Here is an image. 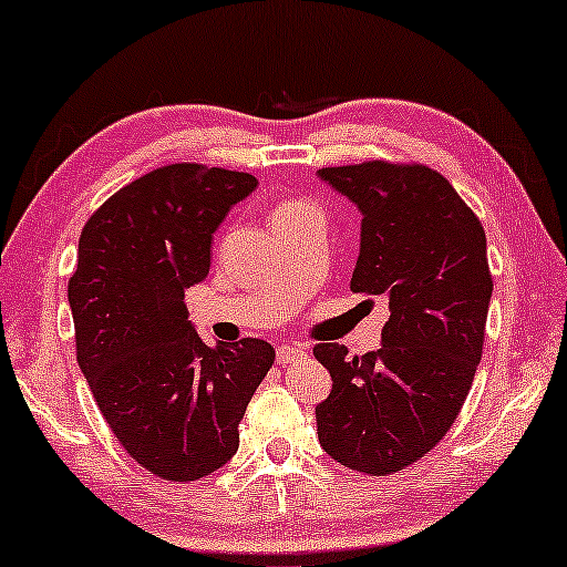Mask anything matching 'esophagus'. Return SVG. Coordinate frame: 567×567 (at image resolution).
<instances>
[{
    "instance_id": "obj_1",
    "label": "esophagus",
    "mask_w": 567,
    "mask_h": 567,
    "mask_svg": "<svg viewBox=\"0 0 567 567\" xmlns=\"http://www.w3.org/2000/svg\"><path fill=\"white\" fill-rule=\"evenodd\" d=\"M305 357H307V349L301 347V343H281L276 351L278 364H284V367L299 362V359H305Z\"/></svg>"
}]
</instances>
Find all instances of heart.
<instances>
[{
    "label": "heart",
    "instance_id": "b5f03b06",
    "mask_svg": "<svg viewBox=\"0 0 567 567\" xmlns=\"http://www.w3.org/2000/svg\"><path fill=\"white\" fill-rule=\"evenodd\" d=\"M307 208H312V205H310V203H299V200H286V203L278 205L276 213H274V218H284V216H297V213L307 210Z\"/></svg>",
    "mask_w": 567,
    "mask_h": 567
}]
</instances>
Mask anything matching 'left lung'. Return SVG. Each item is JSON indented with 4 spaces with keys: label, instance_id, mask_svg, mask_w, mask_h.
<instances>
[{
    "label": "left lung",
    "instance_id": "left-lung-1",
    "mask_svg": "<svg viewBox=\"0 0 567 567\" xmlns=\"http://www.w3.org/2000/svg\"><path fill=\"white\" fill-rule=\"evenodd\" d=\"M318 176L362 213L351 291L385 297L391 312L372 354L315 347L333 378L315 409L318 437L341 466L395 474L445 437L472 391L492 297L487 237L430 166L364 161Z\"/></svg>",
    "mask_w": 567,
    "mask_h": 567
}]
</instances>
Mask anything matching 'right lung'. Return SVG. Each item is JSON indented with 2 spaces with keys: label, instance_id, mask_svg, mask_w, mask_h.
<instances>
[{
  "label": "right lung",
  "instance_id": "obj_1",
  "mask_svg": "<svg viewBox=\"0 0 567 567\" xmlns=\"http://www.w3.org/2000/svg\"><path fill=\"white\" fill-rule=\"evenodd\" d=\"M245 172L168 164L87 218L70 278L78 364L124 451L168 482L231 461L239 422L276 351L260 338L208 347L185 291L210 270L213 231L252 193Z\"/></svg>",
  "mask_w": 567,
  "mask_h": 567
}]
</instances>
